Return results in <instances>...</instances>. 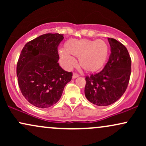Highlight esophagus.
Listing matches in <instances>:
<instances>
[{
	"label": "esophagus",
	"instance_id": "esophagus-1",
	"mask_svg": "<svg viewBox=\"0 0 146 146\" xmlns=\"http://www.w3.org/2000/svg\"><path fill=\"white\" fill-rule=\"evenodd\" d=\"M78 77H79L78 74H77V73H73V77H72V78H73V79H75V78H78Z\"/></svg>",
	"mask_w": 146,
	"mask_h": 146
}]
</instances>
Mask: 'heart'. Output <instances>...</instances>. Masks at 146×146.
I'll use <instances>...</instances> for the list:
<instances>
[{"label":"heart","instance_id":"b5f03b06","mask_svg":"<svg viewBox=\"0 0 146 146\" xmlns=\"http://www.w3.org/2000/svg\"><path fill=\"white\" fill-rule=\"evenodd\" d=\"M109 54V45L103 40L69 39L64 43V49L59 50L60 63L64 68L73 66L75 57L79 58L80 68L89 73L101 71Z\"/></svg>","mask_w":146,"mask_h":146}]
</instances>
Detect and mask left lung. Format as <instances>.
Here are the masks:
<instances>
[{"instance_id":"obj_1","label":"left lung","mask_w":146,"mask_h":146,"mask_svg":"<svg viewBox=\"0 0 146 146\" xmlns=\"http://www.w3.org/2000/svg\"><path fill=\"white\" fill-rule=\"evenodd\" d=\"M110 53L102 71L86 77L84 94L87 100L99 106H106L117 102L125 93L131 74V58L121 42L108 38Z\"/></svg>"}]
</instances>
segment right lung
<instances>
[{
    "instance_id": "1",
    "label": "right lung",
    "mask_w": 146,
    "mask_h": 146,
    "mask_svg": "<svg viewBox=\"0 0 146 146\" xmlns=\"http://www.w3.org/2000/svg\"><path fill=\"white\" fill-rule=\"evenodd\" d=\"M64 38L60 33H46L25 45L16 67L18 85L31 104L46 108L57 103L71 72L65 71L58 63V45Z\"/></svg>"
}]
</instances>
